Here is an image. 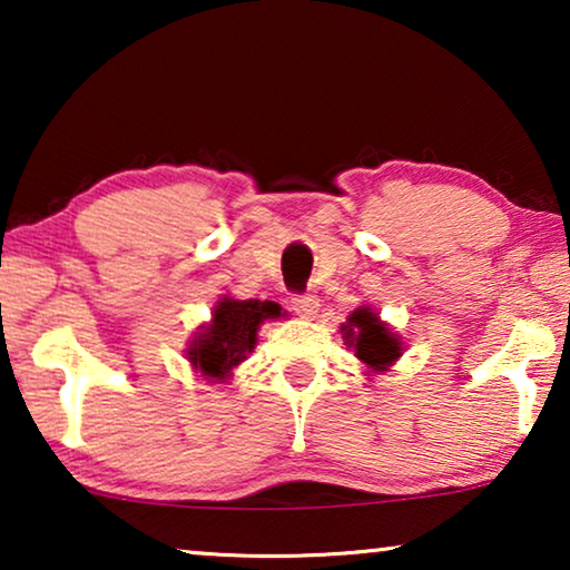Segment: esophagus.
Here are the masks:
<instances>
[{
  "label": "esophagus",
  "instance_id": "1",
  "mask_svg": "<svg viewBox=\"0 0 570 570\" xmlns=\"http://www.w3.org/2000/svg\"><path fill=\"white\" fill-rule=\"evenodd\" d=\"M291 306L301 318H311L318 311V298L314 293H298L291 298Z\"/></svg>",
  "mask_w": 570,
  "mask_h": 570
}]
</instances>
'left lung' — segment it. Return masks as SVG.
I'll use <instances>...</instances> for the list:
<instances>
[{
  "mask_svg": "<svg viewBox=\"0 0 570 570\" xmlns=\"http://www.w3.org/2000/svg\"><path fill=\"white\" fill-rule=\"evenodd\" d=\"M342 330H345V340L355 347V355L371 368H386L402 355L400 340L379 322V316L371 308L353 311Z\"/></svg>",
  "mask_w": 570,
  "mask_h": 570,
  "instance_id": "1",
  "label": "left lung"
}]
</instances>
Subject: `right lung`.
I'll return each mask as SVG.
<instances>
[{
	"label": "right lung",
	"instance_id": "add662e5",
	"mask_svg": "<svg viewBox=\"0 0 570 570\" xmlns=\"http://www.w3.org/2000/svg\"><path fill=\"white\" fill-rule=\"evenodd\" d=\"M275 301H233L217 303L213 324L191 342L189 361L209 379H225L233 365L244 361L256 345V330L264 318H277Z\"/></svg>",
	"mask_w": 570,
	"mask_h": 570
}]
</instances>
